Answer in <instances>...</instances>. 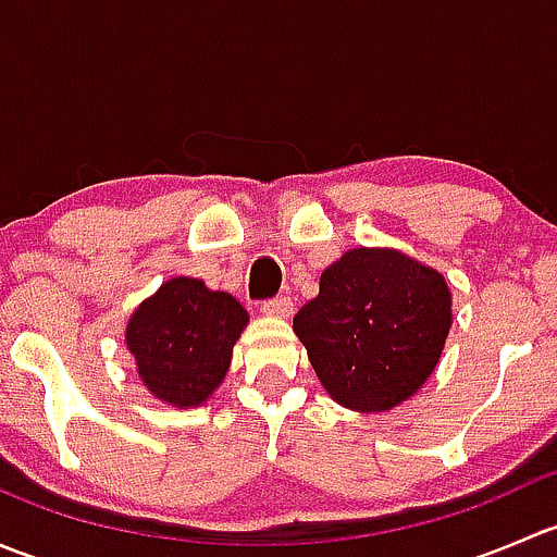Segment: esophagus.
I'll use <instances>...</instances> for the list:
<instances>
[{
	"label": "esophagus",
	"mask_w": 557,
	"mask_h": 557,
	"mask_svg": "<svg viewBox=\"0 0 557 557\" xmlns=\"http://www.w3.org/2000/svg\"><path fill=\"white\" fill-rule=\"evenodd\" d=\"M261 310L274 314V318H290L294 314V301H290V296H274V299L263 301Z\"/></svg>",
	"instance_id": "esophagus-1"
}]
</instances>
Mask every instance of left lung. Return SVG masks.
<instances>
[{
    "instance_id": "left-lung-1",
    "label": "left lung",
    "mask_w": 557,
    "mask_h": 557,
    "mask_svg": "<svg viewBox=\"0 0 557 557\" xmlns=\"http://www.w3.org/2000/svg\"><path fill=\"white\" fill-rule=\"evenodd\" d=\"M450 323L440 272L396 250L356 247L320 274L294 331L334 401L383 412L431 377Z\"/></svg>"
}]
</instances>
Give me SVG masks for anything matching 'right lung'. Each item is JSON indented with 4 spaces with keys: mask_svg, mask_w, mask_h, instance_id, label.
Returning <instances> with one entry per match:
<instances>
[{
    "mask_svg": "<svg viewBox=\"0 0 557 557\" xmlns=\"http://www.w3.org/2000/svg\"><path fill=\"white\" fill-rule=\"evenodd\" d=\"M245 323L247 312L234 296L174 277L132 314L126 345L156 398L194 407L226 377Z\"/></svg>",
    "mask_w": 557,
    "mask_h": 557,
    "instance_id": "right-lung-1",
    "label": "right lung"
}]
</instances>
